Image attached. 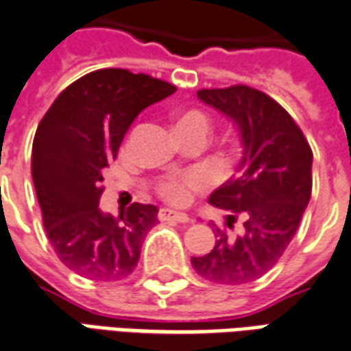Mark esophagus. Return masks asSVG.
<instances>
[{"label":"esophagus","instance_id":"34e87169","mask_svg":"<svg viewBox=\"0 0 351 351\" xmlns=\"http://www.w3.org/2000/svg\"><path fill=\"white\" fill-rule=\"evenodd\" d=\"M158 219L160 221H178V223H189L188 214H182V212H175V210H169V208H162L158 212Z\"/></svg>","mask_w":351,"mask_h":351}]
</instances>
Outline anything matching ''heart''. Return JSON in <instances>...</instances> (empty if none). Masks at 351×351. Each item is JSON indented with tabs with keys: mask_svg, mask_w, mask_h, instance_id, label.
Returning <instances> with one entry per match:
<instances>
[{
	"mask_svg": "<svg viewBox=\"0 0 351 351\" xmlns=\"http://www.w3.org/2000/svg\"><path fill=\"white\" fill-rule=\"evenodd\" d=\"M175 128L176 134H199L206 139L212 123H210L208 115H204L202 111L188 110L176 117ZM206 186H208V176L201 171H189L182 175L169 176L167 180H163L160 184V195L173 204H186L189 197Z\"/></svg>",
	"mask_w": 351,
	"mask_h": 351,
	"instance_id": "1",
	"label": "heart"
}]
</instances>
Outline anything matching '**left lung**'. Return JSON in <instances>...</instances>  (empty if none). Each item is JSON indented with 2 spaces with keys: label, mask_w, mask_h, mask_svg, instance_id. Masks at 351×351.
I'll list each match as a JSON object with an SVG mask.
<instances>
[{
  "label": "left lung",
  "mask_w": 351,
  "mask_h": 351,
  "mask_svg": "<svg viewBox=\"0 0 351 351\" xmlns=\"http://www.w3.org/2000/svg\"><path fill=\"white\" fill-rule=\"evenodd\" d=\"M197 96L240 132L238 173L208 202L228 210V228L240 219L243 230L230 236L215 227L214 249L191 256V266L206 281L245 285L268 274L294 238L313 191V150L288 111L262 90L232 85Z\"/></svg>",
  "instance_id": "1"
}]
</instances>
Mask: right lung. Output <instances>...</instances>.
Returning <instances> with one entry per match:
<instances>
[{"label":"right lung","instance_id":"add662e5","mask_svg":"<svg viewBox=\"0 0 351 351\" xmlns=\"http://www.w3.org/2000/svg\"><path fill=\"white\" fill-rule=\"evenodd\" d=\"M176 90L149 74L102 69L70 83L38 123L31 173L48 240L72 271L119 281L136 269L158 206L134 202L121 217L98 208L104 171L130 124Z\"/></svg>","mask_w":351,"mask_h":351}]
</instances>
